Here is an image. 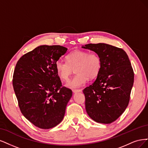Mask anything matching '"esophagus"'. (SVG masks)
<instances>
[{
    "mask_svg": "<svg viewBox=\"0 0 148 148\" xmlns=\"http://www.w3.org/2000/svg\"><path fill=\"white\" fill-rule=\"evenodd\" d=\"M73 92L74 93H77V92H82V90L80 89H75V90H73Z\"/></svg>",
    "mask_w": 148,
    "mask_h": 148,
    "instance_id": "esophagus-1",
    "label": "esophagus"
}]
</instances>
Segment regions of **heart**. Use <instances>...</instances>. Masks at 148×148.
Segmentation results:
<instances>
[{
    "instance_id": "1",
    "label": "heart",
    "mask_w": 148,
    "mask_h": 148,
    "mask_svg": "<svg viewBox=\"0 0 148 148\" xmlns=\"http://www.w3.org/2000/svg\"><path fill=\"white\" fill-rule=\"evenodd\" d=\"M101 59L97 53L75 50L66 56V62L57 60L55 70L60 79L66 81L75 69L77 74L66 85L71 88H76L83 86L88 78L92 79L96 77L101 71Z\"/></svg>"
}]
</instances>
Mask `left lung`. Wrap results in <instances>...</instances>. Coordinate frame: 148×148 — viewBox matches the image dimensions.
Masks as SVG:
<instances>
[{
  "mask_svg": "<svg viewBox=\"0 0 148 148\" xmlns=\"http://www.w3.org/2000/svg\"><path fill=\"white\" fill-rule=\"evenodd\" d=\"M82 48L95 51L102 62L97 79L83 90L86 111L95 122L111 123L129 103L134 82L130 60L123 49L103 43L88 44Z\"/></svg>",
  "mask_w": 148,
  "mask_h": 148,
  "instance_id": "obj_1",
  "label": "left lung"
}]
</instances>
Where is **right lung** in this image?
I'll use <instances>...</instances> for the list:
<instances>
[{"label": "right lung", "instance_id": "right-lung-1", "mask_svg": "<svg viewBox=\"0 0 148 148\" xmlns=\"http://www.w3.org/2000/svg\"><path fill=\"white\" fill-rule=\"evenodd\" d=\"M68 49L41 45L23 55L16 64L13 87L23 115L42 129L56 126L63 119L72 97L71 89L62 87L55 63Z\"/></svg>", "mask_w": 148, "mask_h": 148}]
</instances>
